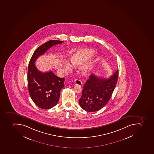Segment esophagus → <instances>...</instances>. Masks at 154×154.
Wrapping results in <instances>:
<instances>
[{
	"mask_svg": "<svg viewBox=\"0 0 154 154\" xmlns=\"http://www.w3.org/2000/svg\"><path fill=\"white\" fill-rule=\"evenodd\" d=\"M74 84L75 85H82V82L81 80L76 79L74 81Z\"/></svg>",
	"mask_w": 154,
	"mask_h": 154,
	"instance_id": "1",
	"label": "esophagus"
}]
</instances>
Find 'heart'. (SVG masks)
Returning a JSON list of instances; mask_svg holds the SVG:
<instances>
[{
    "label": "heart",
    "instance_id": "1",
    "mask_svg": "<svg viewBox=\"0 0 154 154\" xmlns=\"http://www.w3.org/2000/svg\"><path fill=\"white\" fill-rule=\"evenodd\" d=\"M95 54V51L92 49H85L77 51L73 54L70 57V61L72 65L74 66H79L88 60ZM95 60L90 61L88 63L84 65L81 67V72L83 75H86L90 72L94 65ZM64 68L67 71H71L72 69V66L70 63L66 62L64 63Z\"/></svg>",
    "mask_w": 154,
    "mask_h": 154
}]
</instances>
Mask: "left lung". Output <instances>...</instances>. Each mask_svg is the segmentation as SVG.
I'll list each match as a JSON object with an SVG mask.
<instances>
[{"label":"left lung","mask_w":154,"mask_h":154,"mask_svg":"<svg viewBox=\"0 0 154 154\" xmlns=\"http://www.w3.org/2000/svg\"><path fill=\"white\" fill-rule=\"evenodd\" d=\"M118 70L109 79L91 74L83 87L79 104L82 109L94 112L102 108L109 101L117 84Z\"/></svg>","instance_id":"1"}]
</instances>
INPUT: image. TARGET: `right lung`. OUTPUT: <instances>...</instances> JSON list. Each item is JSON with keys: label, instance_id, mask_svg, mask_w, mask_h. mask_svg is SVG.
I'll use <instances>...</instances> for the list:
<instances>
[{"label": "right lung", "instance_id": "obj_1", "mask_svg": "<svg viewBox=\"0 0 154 154\" xmlns=\"http://www.w3.org/2000/svg\"><path fill=\"white\" fill-rule=\"evenodd\" d=\"M63 42L56 40L48 41L37 48L30 60L27 72L29 93L35 104L42 109H50L57 104L65 79L58 77L52 71L39 72L35 63L51 47Z\"/></svg>", "mask_w": 154, "mask_h": 154}]
</instances>
